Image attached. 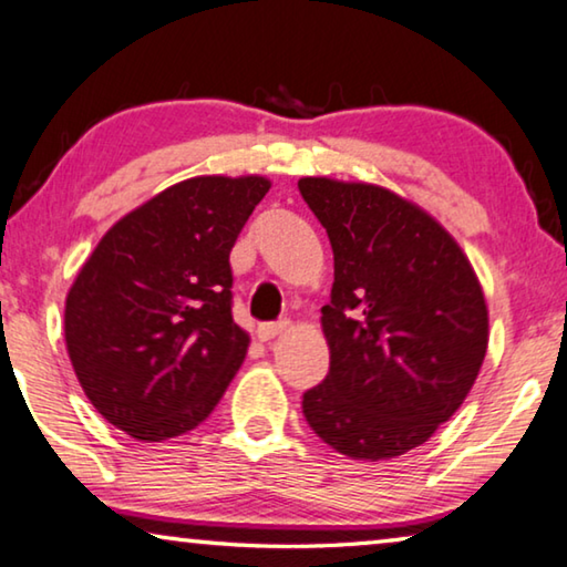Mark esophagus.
Masks as SVG:
<instances>
[{"instance_id":"1","label":"esophagus","mask_w":567,"mask_h":567,"mask_svg":"<svg viewBox=\"0 0 567 567\" xmlns=\"http://www.w3.org/2000/svg\"><path fill=\"white\" fill-rule=\"evenodd\" d=\"M290 328V320H280V322H265V326H259L257 336L259 340H272L277 336H282V332Z\"/></svg>"}]
</instances>
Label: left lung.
<instances>
[{"instance_id": "left-lung-1", "label": "left lung", "mask_w": 567, "mask_h": 567, "mask_svg": "<svg viewBox=\"0 0 567 567\" xmlns=\"http://www.w3.org/2000/svg\"><path fill=\"white\" fill-rule=\"evenodd\" d=\"M336 282L322 308L326 381L305 391L310 429L350 460L411 452L454 416L489 343L482 285L456 239L389 188L305 176Z\"/></svg>"}]
</instances>
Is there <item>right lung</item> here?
<instances>
[{"label": "right lung", "instance_id": "right-lung-1", "mask_svg": "<svg viewBox=\"0 0 567 567\" xmlns=\"http://www.w3.org/2000/svg\"><path fill=\"white\" fill-rule=\"evenodd\" d=\"M265 176H194L125 214L65 300L70 363L95 411L138 442L202 424L247 355L229 251Z\"/></svg>", "mask_w": 567, "mask_h": 567}]
</instances>
